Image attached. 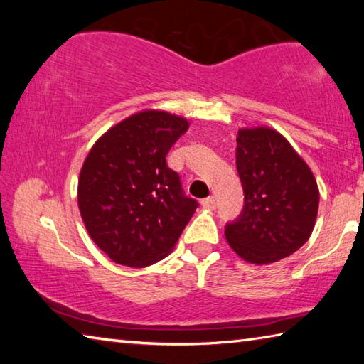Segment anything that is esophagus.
<instances>
[{
    "mask_svg": "<svg viewBox=\"0 0 364 364\" xmlns=\"http://www.w3.org/2000/svg\"><path fill=\"white\" fill-rule=\"evenodd\" d=\"M202 207L208 208V210H213L215 207H217V200H215V197H205V199H202Z\"/></svg>",
    "mask_w": 364,
    "mask_h": 364,
    "instance_id": "esophagus-1",
    "label": "esophagus"
}]
</instances>
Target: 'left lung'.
<instances>
[{"mask_svg": "<svg viewBox=\"0 0 364 364\" xmlns=\"http://www.w3.org/2000/svg\"><path fill=\"white\" fill-rule=\"evenodd\" d=\"M236 141L245 202L241 217L226 226V241L247 263L279 262L311 236L319 205L316 180L274 128H239Z\"/></svg>", "mask_w": 364, "mask_h": 364, "instance_id": "left-lung-1", "label": "left lung"}]
</instances>
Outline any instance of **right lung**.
<instances>
[{"instance_id": "add662e5", "label": "right lung", "mask_w": 364, "mask_h": 364, "mask_svg": "<svg viewBox=\"0 0 364 364\" xmlns=\"http://www.w3.org/2000/svg\"><path fill=\"white\" fill-rule=\"evenodd\" d=\"M188 119L144 109L97 138L82 165L77 200L83 225L110 260L144 268L173 250L197 202L168 168L171 146Z\"/></svg>"}]
</instances>
